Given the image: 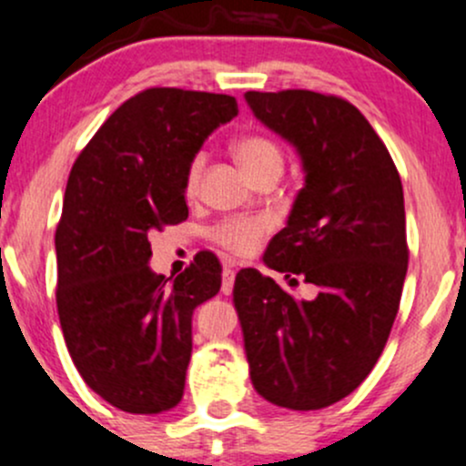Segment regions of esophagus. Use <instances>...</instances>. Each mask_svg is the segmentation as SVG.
I'll return each instance as SVG.
<instances>
[{
	"label": "esophagus",
	"instance_id": "1",
	"mask_svg": "<svg viewBox=\"0 0 466 466\" xmlns=\"http://www.w3.org/2000/svg\"><path fill=\"white\" fill-rule=\"evenodd\" d=\"M233 284H235V268L231 267V264H227L222 271V293L231 295Z\"/></svg>",
	"mask_w": 466,
	"mask_h": 466
}]
</instances>
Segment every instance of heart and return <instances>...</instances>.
<instances>
[{"mask_svg": "<svg viewBox=\"0 0 466 466\" xmlns=\"http://www.w3.org/2000/svg\"><path fill=\"white\" fill-rule=\"evenodd\" d=\"M233 155L253 179H258L259 175L268 171L282 173L284 168L282 147L275 139L267 137V135H239L233 142ZM202 168L204 155H193L188 159L187 168H184V193L187 195H193L198 191ZM268 231H271V219L264 218V215H238V218H227L208 228V238L218 247H222L224 251L233 255H251L258 251Z\"/></svg>", "mask_w": 466, "mask_h": 466, "instance_id": "1", "label": "heart"}]
</instances>
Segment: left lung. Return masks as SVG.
<instances>
[{
  "instance_id": "8db88e82",
  "label": "left lung",
  "mask_w": 466,
  "mask_h": 466,
  "mask_svg": "<svg viewBox=\"0 0 466 466\" xmlns=\"http://www.w3.org/2000/svg\"><path fill=\"white\" fill-rule=\"evenodd\" d=\"M244 97L295 144L307 171L264 262L318 295L302 299L242 268L235 309L258 393L313 411L355 391L391 333L409 267L402 182L380 135L344 97L304 88Z\"/></svg>"
}]
</instances>
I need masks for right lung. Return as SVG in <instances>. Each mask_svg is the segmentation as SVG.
<instances>
[{
  "label": "right lung",
  "mask_w": 466,
  "mask_h": 466,
  "mask_svg": "<svg viewBox=\"0 0 466 466\" xmlns=\"http://www.w3.org/2000/svg\"><path fill=\"white\" fill-rule=\"evenodd\" d=\"M238 115L231 95L153 86L122 104L82 148L55 231L57 313L84 382L128 413L182 400L193 311L222 264L199 251L177 278L148 268V235L188 218L184 168Z\"/></svg>",
  "instance_id": "add662e5"
}]
</instances>
